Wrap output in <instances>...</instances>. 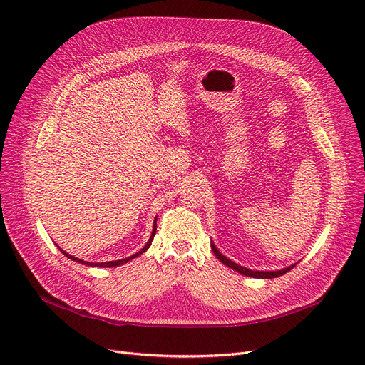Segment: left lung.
Masks as SVG:
<instances>
[{
    "instance_id": "8db88e82",
    "label": "left lung",
    "mask_w": 365,
    "mask_h": 365,
    "mask_svg": "<svg viewBox=\"0 0 365 365\" xmlns=\"http://www.w3.org/2000/svg\"><path fill=\"white\" fill-rule=\"evenodd\" d=\"M212 250H213V253L216 255V257H217L223 264H226L227 267H231V269H234V271H237V272H240V274H242V275H245V277H253V278H277V277H279V275H284L285 272L292 271L293 267L297 264V263L290 264V266H287V267H284V269H279V271H252V269H247V267H242L241 264L232 262L231 259H227L226 256H223V255L217 250V247L215 245L213 241H212Z\"/></svg>"
}]
</instances>
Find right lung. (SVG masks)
Returning a JSON list of instances; mask_svg holds the SVG:
<instances>
[{
    "mask_svg": "<svg viewBox=\"0 0 365 365\" xmlns=\"http://www.w3.org/2000/svg\"><path fill=\"white\" fill-rule=\"evenodd\" d=\"M155 232H157V217H155V220H153V227H152V234H150V238L148 240V242L145 244V247L142 248L140 252H138L136 255H133V256H130V257H125V259H121V260H113V262H103V263H91V262H84V260H81V259H78V257H73V256H71V255H68L66 252H63L62 248L59 247V250L68 257V259H71V260H73V262H78V263H83V264H86V266H94V267H113V266H120V264H124V263H127V262H130L131 259H134V257H138V256H140V255H143L148 248L150 247V242H152V240H153V235H155Z\"/></svg>",
    "mask_w": 365,
    "mask_h": 365,
    "instance_id": "right-lung-1",
    "label": "right lung"
}]
</instances>
